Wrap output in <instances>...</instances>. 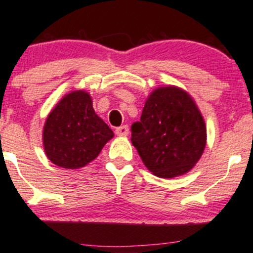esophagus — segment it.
I'll use <instances>...</instances> for the list:
<instances>
[{"mask_svg":"<svg viewBox=\"0 0 253 253\" xmlns=\"http://www.w3.org/2000/svg\"><path fill=\"white\" fill-rule=\"evenodd\" d=\"M115 133L118 135H127L129 133L128 126H127V125H122V126L118 127V128L115 129Z\"/></svg>","mask_w":253,"mask_h":253,"instance_id":"34e87169","label":"esophagus"}]
</instances>
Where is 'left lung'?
<instances>
[{"label": "left lung", "mask_w": 253, "mask_h": 253, "mask_svg": "<svg viewBox=\"0 0 253 253\" xmlns=\"http://www.w3.org/2000/svg\"><path fill=\"white\" fill-rule=\"evenodd\" d=\"M132 144L144 165L160 177L187 173L207 143V128L197 105L185 91L160 87L150 95L140 121L131 126Z\"/></svg>", "instance_id": "left-lung-1"}]
</instances>
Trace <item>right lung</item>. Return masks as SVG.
Returning a JSON list of instances; mask_svg holds the SVG:
<instances>
[{"label":"right lung","instance_id":"obj_1","mask_svg":"<svg viewBox=\"0 0 253 253\" xmlns=\"http://www.w3.org/2000/svg\"><path fill=\"white\" fill-rule=\"evenodd\" d=\"M113 135L93 110L90 95L73 91L61 99L46 119L44 150L54 165L78 169L95 160Z\"/></svg>","mask_w":253,"mask_h":253}]
</instances>
